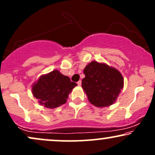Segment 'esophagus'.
<instances>
[{
    "mask_svg": "<svg viewBox=\"0 0 155 155\" xmlns=\"http://www.w3.org/2000/svg\"><path fill=\"white\" fill-rule=\"evenodd\" d=\"M77 84L79 85V86H81V80H79V81H77Z\"/></svg>",
    "mask_w": 155,
    "mask_h": 155,
    "instance_id": "34e87169",
    "label": "esophagus"
}]
</instances>
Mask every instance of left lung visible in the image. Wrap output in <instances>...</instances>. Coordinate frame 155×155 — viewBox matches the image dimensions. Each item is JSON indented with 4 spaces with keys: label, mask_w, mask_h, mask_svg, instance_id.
I'll return each instance as SVG.
<instances>
[{
    "label": "left lung",
    "mask_w": 155,
    "mask_h": 155,
    "mask_svg": "<svg viewBox=\"0 0 155 155\" xmlns=\"http://www.w3.org/2000/svg\"><path fill=\"white\" fill-rule=\"evenodd\" d=\"M84 74L81 87L90 104L99 108L114 104L124 87V79L117 69L92 61L84 68Z\"/></svg>",
    "instance_id": "left-lung-1"
}]
</instances>
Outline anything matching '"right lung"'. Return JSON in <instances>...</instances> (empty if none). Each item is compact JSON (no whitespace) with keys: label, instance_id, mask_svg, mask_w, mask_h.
<instances>
[{"label":"right lung","instance_id":"1","mask_svg":"<svg viewBox=\"0 0 155 155\" xmlns=\"http://www.w3.org/2000/svg\"><path fill=\"white\" fill-rule=\"evenodd\" d=\"M77 84L71 81L70 78L64 76L59 71L54 70L44 74L33 83L32 93L44 107H59L67 101L68 95Z\"/></svg>","mask_w":155,"mask_h":155}]
</instances>
